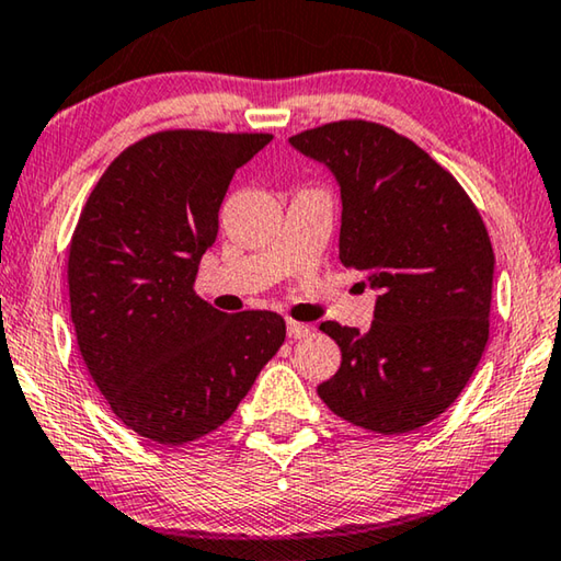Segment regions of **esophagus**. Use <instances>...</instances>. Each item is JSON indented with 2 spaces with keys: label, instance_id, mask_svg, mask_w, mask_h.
<instances>
[{
  "label": "esophagus",
  "instance_id": "esophagus-1",
  "mask_svg": "<svg viewBox=\"0 0 561 561\" xmlns=\"http://www.w3.org/2000/svg\"><path fill=\"white\" fill-rule=\"evenodd\" d=\"M287 334L291 336V340H301V336L312 334V327L295 322V319H289V322H287Z\"/></svg>",
  "mask_w": 561,
  "mask_h": 561
}]
</instances>
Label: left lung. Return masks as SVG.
I'll list each match as a JSON object with an SVG mask.
<instances>
[{"mask_svg":"<svg viewBox=\"0 0 561 561\" xmlns=\"http://www.w3.org/2000/svg\"><path fill=\"white\" fill-rule=\"evenodd\" d=\"M329 167L342 194L340 260L379 289L369 332L324 322L342 364L317 394L377 434L437 420L489 340L494 252L472 199L412 139L342 119L289 137Z\"/></svg>","mask_w":561,"mask_h":561,"instance_id":"left-lung-1","label":"left lung"}]
</instances>
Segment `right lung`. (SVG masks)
I'll use <instances>...</instances> for the list:
<instances>
[{
  "label": "right lung",
  "mask_w": 561,
  "mask_h": 561,
  "mask_svg": "<svg viewBox=\"0 0 561 561\" xmlns=\"http://www.w3.org/2000/svg\"><path fill=\"white\" fill-rule=\"evenodd\" d=\"M272 135L167 129L124 149L69 244L72 324L117 420L186 444L234 414L287 336L274 312L225 314L194 291L234 172Z\"/></svg>",
  "instance_id": "add662e5"
}]
</instances>
